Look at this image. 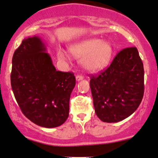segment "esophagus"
<instances>
[{"label":"esophagus","mask_w":158,"mask_h":158,"mask_svg":"<svg viewBox=\"0 0 158 158\" xmlns=\"http://www.w3.org/2000/svg\"><path fill=\"white\" fill-rule=\"evenodd\" d=\"M76 81H78V82H79V81L82 80V79H83V76H76Z\"/></svg>","instance_id":"1"}]
</instances>
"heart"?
Returning <instances> with one entry per match:
<instances>
[{"label": "heart", "mask_w": 158, "mask_h": 158, "mask_svg": "<svg viewBox=\"0 0 158 158\" xmlns=\"http://www.w3.org/2000/svg\"><path fill=\"white\" fill-rule=\"evenodd\" d=\"M69 53L75 57H81L80 62L85 69L96 72L104 69L112 57L114 49L110 43L98 39H89L77 41L68 48ZM57 57L65 60L66 54L62 51H57Z\"/></svg>", "instance_id": "obj_1"}]
</instances>
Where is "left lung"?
<instances>
[{
    "label": "left lung",
    "instance_id": "obj_1",
    "mask_svg": "<svg viewBox=\"0 0 158 158\" xmlns=\"http://www.w3.org/2000/svg\"><path fill=\"white\" fill-rule=\"evenodd\" d=\"M90 88L101 121L117 123L132 115L144 94V67L137 48L119 51L106 70L92 76Z\"/></svg>",
    "mask_w": 158,
    "mask_h": 158
}]
</instances>
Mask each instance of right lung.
<instances>
[{"label": "right lung", "mask_w": 158, "mask_h": 158, "mask_svg": "<svg viewBox=\"0 0 158 158\" xmlns=\"http://www.w3.org/2000/svg\"><path fill=\"white\" fill-rule=\"evenodd\" d=\"M10 81L23 114L35 124L54 128L68 118L76 79L72 73L57 71L39 36L26 38L15 51Z\"/></svg>", "instance_id": "right-lung-1"}]
</instances>
